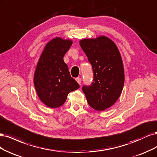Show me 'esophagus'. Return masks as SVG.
Returning a JSON list of instances; mask_svg holds the SVG:
<instances>
[{
  "mask_svg": "<svg viewBox=\"0 0 157 157\" xmlns=\"http://www.w3.org/2000/svg\"><path fill=\"white\" fill-rule=\"evenodd\" d=\"M75 80H76V82H77L79 85H81V82H82V78L78 77V78H75Z\"/></svg>",
  "mask_w": 157,
  "mask_h": 157,
  "instance_id": "esophagus-1",
  "label": "esophagus"
}]
</instances>
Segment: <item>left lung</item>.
I'll use <instances>...</instances> for the list:
<instances>
[{"instance_id": "obj_1", "label": "left lung", "mask_w": 157, "mask_h": 157, "mask_svg": "<svg viewBox=\"0 0 157 157\" xmlns=\"http://www.w3.org/2000/svg\"><path fill=\"white\" fill-rule=\"evenodd\" d=\"M79 45L92 65L93 82L82 90L90 107L103 111L117 100L123 90L124 74L122 59L112 40L102 36L84 39Z\"/></svg>"}]
</instances>
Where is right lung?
Returning <instances> with one entry per match:
<instances>
[{
  "mask_svg": "<svg viewBox=\"0 0 157 157\" xmlns=\"http://www.w3.org/2000/svg\"><path fill=\"white\" fill-rule=\"evenodd\" d=\"M72 44L70 40H52L45 46L38 62L34 84L38 97L48 107H60L65 102L68 94L79 87L70 75L63 59Z\"/></svg>",
  "mask_w": 157,
  "mask_h": 157,
  "instance_id": "add662e5",
  "label": "right lung"
}]
</instances>
